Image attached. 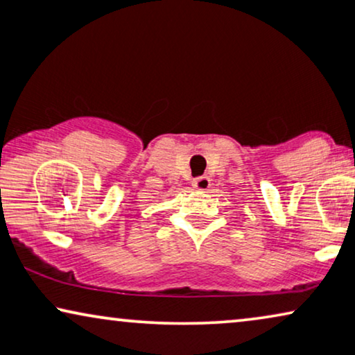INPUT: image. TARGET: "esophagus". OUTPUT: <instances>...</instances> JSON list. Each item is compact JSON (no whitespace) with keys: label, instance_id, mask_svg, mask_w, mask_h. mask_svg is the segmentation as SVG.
Instances as JSON below:
<instances>
[{"label":"esophagus","instance_id":"esophagus-1","mask_svg":"<svg viewBox=\"0 0 355 355\" xmlns=\"http://www.w3.org/2000/svg\"><path fill=\"white\" fill-rule=\"evenodd\" d=\"M193 187L200 191H206L207 188L211 187V180L207 177H205V175H202V177H196L195 180H193Z\"/></svg>","mask_w":355,"mask_h":355}]
</instances>
